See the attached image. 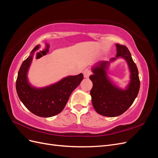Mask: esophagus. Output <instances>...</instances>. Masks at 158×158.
Returning a JSON list of instances; mask_svg holds the SVG:
<instances>
[{
    "label": "esophagus",
    "instance_id": "esophagus-1",
    "mask_svg": "<svg viewBox=\"0 0 158 158\" xmlns=\"http://www.w3.org/2000/svg\"><path fill=\"white\" fill-rule=\"evenodd\" d=\"M91 74H92V72H91V70L88 69H85L83 71V74H84V78H88L89 76L91 75Z\"/></svg>",
    "mask_w": 158,
    "mask_h": 158
}]
</instances>
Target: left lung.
<instances>
[{"mask_svg":"<svg viewBox=\"0 0 158 158\" xmlns=\"http://www.w3.org/2000/svg\"><path fill=\"white\" fill-rule=\"evenodd\" d=\"M116 47V57L109 61L98 62L92 69L94 74L89 76L93 82L90 91L93 106L98 113L109 117L121 115L132 106L139 92L140 85L137 66L130 51L125 45L117 44ZM119 56L126 60L131 71V82L125 90L114 87L106 76L108 64Z\"/></svg>","mask_w":158,"mask_h":158,"instance_id":"1","label":"left lung"}]
</instances>
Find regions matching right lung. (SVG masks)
Returning <instances> with one entry per match:
<instances>
[{"label":"right lung","mask_w":158,"mask_h":158,"mask_svg":"<svg viewBox=\"0 0 158 158\" xmlns=\"http://www.w3.org/2000/svg\"><path fill=\"white\" fill-rule=\"evenodd\" d=\"M35 46L31 55L23 60L18 71L16 83L19 98L32 113L41 117H50L60 113L64 108L69 97L84 78L81 73L64 78L56 84L44 88H35L27 82V73L33 59V52L39 49Z\"/></svg>","instance_id":"add662e5"}]
</instances>
